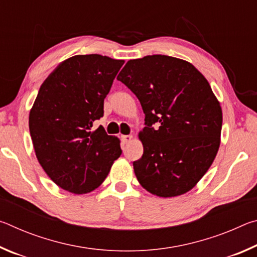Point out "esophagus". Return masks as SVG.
<instances>
[{
  "instance_id": "obj_1",
  "label": "esophagus",
  "mask_w": 257,
  "mask_h": 257,
  "mask_svg": "<svg viewBox=\"0 0 257 257\" xmlns=\"http://www.w3.org/2000/svg\"><path fill=\"white\" fill-rule=\"evenodd\" d=\"M121 141H122L123 144H127V143L133 141V136L132 135H123V136H121Z\"/></svg>"
}]
</instances>
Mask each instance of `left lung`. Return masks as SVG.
Wrapping results in <instances>:
<instances>
[{
  "label": "left lung",
  "mask_w": 257,
  "mask_h": 257,
  "mask_svg": "<svg viewBox=\"0 0 257 257\" xmlns=\"http://www.w3.org/2000/svg\"><path fill=\"white\" fill-rule=\"evenodd\" d=\"M116 79L145 113L144 153L134 162L139 184L160 197L189 191L220 146L222 110L208 81L191 63L161 54L129 60Z\"/></svg>",
  "instance_id": "obj_1"
}]
</instances>
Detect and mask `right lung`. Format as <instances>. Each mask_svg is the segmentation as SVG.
I'll return each mask as SVG.
<instances>
[{"instance_id":"right-lung-1","label":"right lung","mask_w":257,"mask_h":257,"mask_svg":"<svg viewBox=\"0 0 257 257\" xmlns=\"http://www.w3.org/2000/svg\"><path fill=\"white\" fill-rule=\"evenodd\" d=\"M124 63L99 54L63 61L43 82L29 113L37 160L56 185L73 194L94 190L122 153L120 141L94 121Z\"/></svg>"}]
</instances>
